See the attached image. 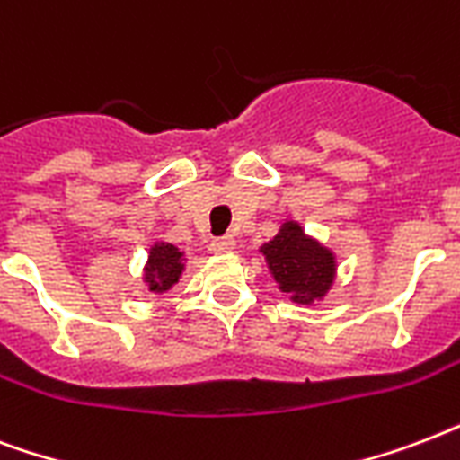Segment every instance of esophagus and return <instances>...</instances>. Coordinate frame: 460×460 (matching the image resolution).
I'll return each mask as SVG.
<instances>
[{"instance_id": "obj_1", "label": "esophagus", "mask_w": 460, "mask_h": 460, "mask_svg": "<svg viewBox=\"0 0 460 460\" xmlns=\"http://www.w3.org/2000/svg\"><path fill=\"white\" fill-rule=\"evenodd\" d=\"M234 249L233 237H218V240L211 242V252L213 254H230Z\"/></svg>"}]
</instances>
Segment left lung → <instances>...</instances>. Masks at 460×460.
<instances>
[{
    "mask_svg": "<svg viewBox=\"0 0 460 460\" xmlns=\"http://www.w3.org/2000/svg\"><path fill=\"white\" fill-rule=\"evenodd\" d=\"M259 252L280 293L297 305L322 302L336 286V252L305 233L297 220H283L276 237L263 242Z\"/></svg>",
    "mask_w": 460,
    "mask_h": 460,
    "instance_id": "1",
    "label": "left lung"
}]
</instances>
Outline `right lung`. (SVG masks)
Returning a JSON list of instances; mask_svg holds the SVG:
<instances>
[{
	"instance_id": "add662e5",
	"label": "right lung",
	"mask_w": 460,
	"mask_h": 460,
	"mask_svg": "<svg viewBox=\"0 0 460 460\" xmlns=\"http://www.w3.org/2000/svg\"><path fill=\"white\" fill-rule=\"evenodd\" d=\"M184 269H187L184 249L174 247L165 240H155L151 242L148 259L141 269V280L148 288V293L163 295L180 283Z\"/></svg>"
}]
</instances>
